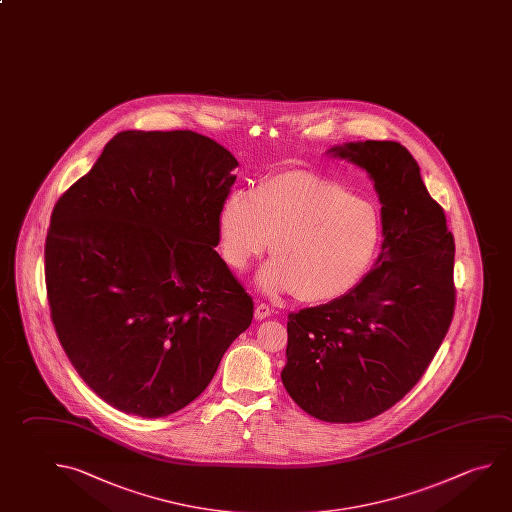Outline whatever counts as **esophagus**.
Instances as JSON below:
<instances>
[{"label":"esophagus","instance_id":"34e87169","mask_svg":"<svg viewBox=\"0 0 512 512\" xmlns=\"http://www.w3.org/2000/svg\"><path fill=\"white\" fill-rule=\"evenodd\" d=\"M271 314H273V309L268 304L259 302V304L255 305V318L257 320H264V318H268Z\"/></svg>","mask_w":512,"mask_h":512}]
</instances>
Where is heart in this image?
Here are the masks:
<instances>
[{
	"label": "heart",
	"instance_id": "b5f03b06",
	"mask_svg": "<svg viewBox=\"0 0 512 512\" xmlns=\"http://www.w3.org/2000/svg\"><path fill=\"white\" fill-rule=\"evenodd\" d=\"M381 237L372 201L318 174H273L253 190L232 192L219 212V243L234 269L248 268L274 241L275 259L260 271L268 293L305 302L345 295L367 273Z\"/></svg>",
	"mask_w": 512,
	"mask_h": 512
}]
</instances>
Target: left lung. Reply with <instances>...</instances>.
Wrapping results in <instances>:
<instances>
[{
  "instance_id": "1",
  "label": "left lung",
  "mask_w": 512,
  "mask_h": 512,
  "mask_svg": "<svg viewBox=\"0 0 512 512\" xmlns=\"http://www.w3.org/2000/svg\"><path fill=\"white\" fill-rule=\"evenodd\" d=\"M329 153L374 180L383 244L347 295L289 313L282 383L320 421L361 422L401 401L435 358L457 302L455 241L406 147L367 140Z\"/></svg>"
}]
</instances>
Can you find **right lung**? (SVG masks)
<instances>
[{"label":"right lung","instance_id":"1","mask_svg":"<svg viewBox=\"0 0 512 512\" xmlns=\"http://www.w3.org/2000/svg\"><path fill=\"white\" fill-rule=\"evenodd\" d=\"M237 165L192 131H122L55 203L50 316L84 383L120 412L185 408L252 323V296L216 252Z\"/></svg>","mask_w":512,"mask_h":512}]
</instances>
